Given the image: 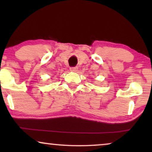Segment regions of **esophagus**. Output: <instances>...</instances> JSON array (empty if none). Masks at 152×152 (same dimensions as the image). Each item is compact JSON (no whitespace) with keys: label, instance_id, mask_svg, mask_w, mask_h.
Here are the masks:
<instances>
[{"label":"esophagus","instance_id":"esophagus-1","mask_svg":"<svg viewBox=\"0 0 152 152\" xmlns=\"http://www.w3.org/2000/svg\"><path fill=\"white\" fill-rule=\"evenodd\" d=\"M70 70L72 72H76L77 70V67H70Z\"/></svg>","mask_w":152,"mask_h":152}]
</instances>
